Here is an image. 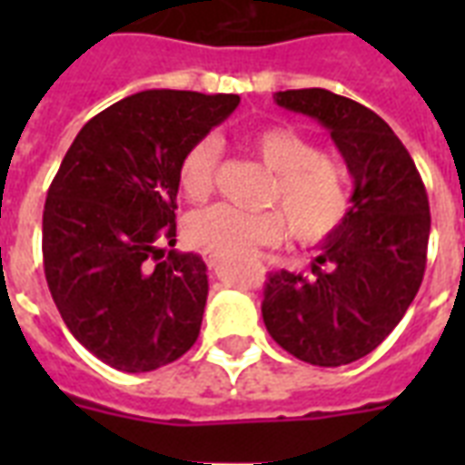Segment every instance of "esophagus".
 <instances>
[{
    "label": "esophagus",
    "mask_w": 465,
    "mask_h": 465,
    "mask_svg": "<svg viewBox=\"0 0 465 465\" xmlns=\"http://www.w3.org/2000/svg\"><path fill=\"white\" fill-rule=\"evenodd\" d=\"M204 261H207V265H210L212 270H217V268H219V258H217V255L207 253V255H204Z\"/></svg>",
    "instance_id": "esophagus-1"
}]
</instances>
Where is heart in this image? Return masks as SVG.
<instances>
[{"mask_svg":"<svg viewBox=\"0 0 465 465\" xmlns=\"http://www.w3.org/2000/svg\"><path fill=\"white\" fill-rule=\"evenodd\" d=\"M248 149L272 171L265 204L268 212H241L212 204L185 222L188 241L217 258H239L258 246H272L290 236L302 246H318L340 232L352 207L350 178L331 156L297 127L270 125L248 134ZM219 144L203 137L190 144L178 163V185L193 203L214 190Z\"/></svg>","mask_w":465,"mask_h":465,"instance_id":"obj_1","label":"heart"}]
</instances>
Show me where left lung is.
<instances>
[{"label":"left lung","instance_id":"left-lung-1","mask_svg":"<svg viewBox=\"0 0 465 465\" xmlns=\"http://www.w3.org/2000/svg\"><path fill=\"white\" fill-rule=\"evenodd\" d=\"M316 118L354 178L350 217L318 246L311 275L270 272L262 321L277 345L316 367H342L381 345L418 294L430 200L403 142L374 111L325 89L277 91Z\"/></svg>","mask_w":465,"mask_h":465}]
</instances>
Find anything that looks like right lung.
I'll return each instance as SVG.
<instances>
[{"label": "right lung", "instance_id": "1", "mask_svg": "<svg viewBox=\"0 0 465 465\" xmlns=\"http://www.w3.org/2000/svg\"><path fill=\"white\" fill-rule=\"evenodd\" d=\"M236 94L154 89L82 127L47 190L43 268L69 332L120 371H154L195 345L207 265L175 253L178 163L233 113Z\"/></svg>", "mask_w": 465, "mask_h": 465}]
</instances>
